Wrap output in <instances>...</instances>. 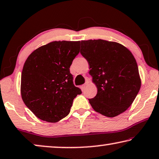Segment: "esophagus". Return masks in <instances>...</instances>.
<instances>
[{
	"label": "esophagus",
	"mask_w": 159,
	"mask_h": 159,
	"mask_svg": "<svg viewBox=\"0 0 159 159\" xmlns=\"http://www.w3.org/2000/svg\"><path fill=\"white\" fill-rule=\"evenodd\" d=\"M87 85H88V82H86V83H85L84 84H83V85H82V87H83V89H85V88H86V87H87Z\"/></svg>",
	"instance_id": "obj_1"
}]
</instances>
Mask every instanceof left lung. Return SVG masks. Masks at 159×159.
Segmentation results:
<instances>
[{
	"label": "left lung",
	"instance_id": "left-lung-1",
	"mask_svg": "<svg viewBox=\"0 0 159 159\" xmlns=\"http://www.w3.org/2000/svg\"><path fill=\"white\" fill-rule=\"evenodd\" d=\"M80 53L89 65L98 93L89 102L94 110L113 118L129 107L141 86L132 53L120 43L102 39L81 41Z\"/></svg>",
	"mask_w": 159,
	"mask_h": 159
}]
</instances>
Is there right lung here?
<instances>
[{
    "label": "right lung",
    "instance_id": "add662e5",
    "mask_svg": "<svg viewBox=\"0 0 159 159\" xmlns=\"http://www.w3.org/2000/svg\"><path fill=\"white\" fill-rule=\"evenodd\" d=\"M80 41H52L31 53L21 73L20 94L26 107L42 120L57 123L70 112L82 93L73 84L70 68Z\"/></svg>",
    "mask_w": 159,
    "mask_h": 159
}]
</instances>
